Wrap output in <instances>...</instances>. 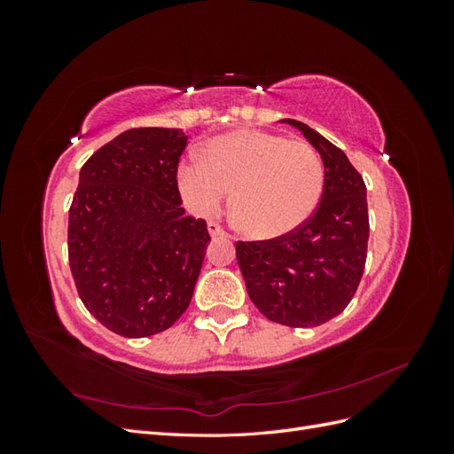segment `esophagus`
<instances>
[{"label": "esophagus", "mask_w": 454, "mask_h": 454, "mask_svg": "<svg viewBox=\"0 0 454 454\" xmlns=\"http://www.w3.org/2000/svg\"><path fill=\"white\" fill-rule=\"evenodd\" d=\"M208 232H210L212 239H215V237H225V235H227V232L223 231V227L217 225L215 222H210V223H208Z\"/></svg>", "instance_id": "34e87169"}]
</instances>
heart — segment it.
<instances>
[{
  "mask_svg": "<svg viewBox=\"0 0 454 454\" xmlns=\"http://www.w3.org/2000/svg\"><path fill=\"white\" fill-rule=\"evenodd\" d=\"M324 162L312 145L263 130H235L214 138L206 159L189 157L177 170L187 206L214 215L235 189L242 229L259 240L290 235L318 206Z\"/></svg>",
  "mask_w": 454,
  "mask_h": 454,
  "instance_id": "heart-1",
  "label": "heart"
}]
</instances>
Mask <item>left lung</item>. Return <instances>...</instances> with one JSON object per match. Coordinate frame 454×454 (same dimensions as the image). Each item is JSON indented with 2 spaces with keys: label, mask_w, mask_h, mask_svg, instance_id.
I'll return each instance as SVG.
<instances>
[{
  "label": "left lung",
  "mask_w": 454,
  "mask_h": 454,
  "mask_svg": "<svg viewBox=\"0 0 454 454\" xmlns=\"http://www.w3.org/2000/svg\"><path fill=\"white\" fill-rule=\"evenodd\" d=\"M324 162L318 208L294 232L237 242V261L252 303L270 322L290 327L325 324L347 309L362 280L367 239V189L342 151L295 119Z\"/></svg>",
  "instance_id": "1"
}]
</instances>
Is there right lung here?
I'll list each match as a JSON object with an SVG mask.
<instances>
[{"instance_id": "1", "label": "right lung", "mask_w": 454, "mask_h": 454, "mask_svg": "<svg viewBox=\"0 0 454 454\" xmlns=\"http://www.w3.org/2000/svg\"><path fill=\"white\" fill-rule=\"evenodd\" d=\"M180 129H130L83 164L67 222L77 294L109 332L129 339L168 329L187 310L210 242L182 208Z\"/></svg>"}]
</instances>
